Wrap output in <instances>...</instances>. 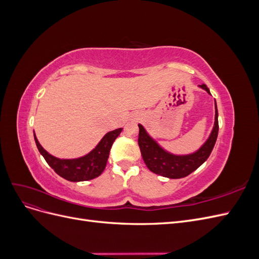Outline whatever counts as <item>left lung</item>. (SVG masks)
Returning <instances> with one entry per match:
<instances>
[{
    "label": "left lung",
    "mask_w": 259,
    "mask_h": 259,
    "mask_svg": "<svg viewBox=\"0 0 259 259\" xmlns=\"http://www.w3.org/2000/svg\"><path fill=\"white\" fill-rule=\"evenodd\" d=\"M201 89L205 90L209 95V90L205 84L199 85ZM139 135L138 145L140 152L146 163L147 167L153 171L154 174L161 175L171 179L186 177L199 166H201L209 156L211 150L215 146L218 135V111L215 101V122L214 127L210 132L206 142L201 146L199 150L190 154L176 155L169 153L155 142V140L148 134L142 124H138Z\"/></svg>",
    "instance_id": "obj_1"
}]
</instances>
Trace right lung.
Wrapping results in <instances>:
<instances>
[{
	"mask_svg": "<svg viewBox=\"0 0 259 259\" xmlns=\"http://www.w3.org/2000/svg\"><path fill=\"white\" fill-rule=\"evenodd\" d=\"M122 128H116L107 133L100 140L95 149L84 156L77 159H58L56 156L50 154L40 145L34 134V140L38 151L43 155L49 165L56 171V173L69 182H85L98 177L103 173L107 161L109 158V152L112 144L116 137L121 134Z\"/></svg>",
	"mask_w": 259,
	"mask_h": 259,
	"instance_id": "obj_1",
	"label": "right lung"
}]
</instances>
